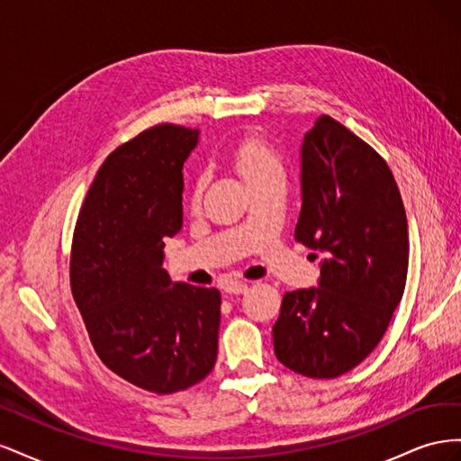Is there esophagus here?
<instances>
[{
	"label": "esophagus",
	"mask_w": 461,
	"mask_h": 461,
	"mask_svg": "<svg viewBox=\"0 0 461 461\" xmlns=\"http://www.w3.org/2000/svg\"><path fill=\"white\" fill-rule=\"evenodd\" d=\"M222 288H225L227 294H242V292L248 290V285L242 283V281H230V283H227Z\"/></svg>",
	"instance_id": "obj_1"
}]
</instances>
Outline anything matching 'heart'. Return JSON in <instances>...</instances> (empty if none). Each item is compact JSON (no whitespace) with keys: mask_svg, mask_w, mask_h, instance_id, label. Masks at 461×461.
<instances>
[{"mask_svg":"<svg viewBox=\"0 0 461 461\" xmlns=\"http://www.w3.org/2000/svg\"><path fill=\"white\" fill-rule=\"evenodd\" d=\"M232 165L242 175L246 185H252L256 180L283 175V163L276 149L267 142V138L259 134H248L240 138L230 151ZM202 192V178L194 185V198H198Z\"/></svg>","mask_w":461,"mask_h":461,"instance_id":"b5f03b06","label":"heart"}]
</instances>
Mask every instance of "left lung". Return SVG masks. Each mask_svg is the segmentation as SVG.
Listing matches in <instances>:
<instances>
[{"mask_svg":"<svg viewBox=\"0 0 461 461\" xmlns=\"http://www.w3.org/2000/svg\"><path fill=\"white\" fill-rule=\"evenodd\" d=\"M294 236L327 258L317 288L283 296L275 356L310 379H337L384 337L406 288L410 239L386 161L329 115L315 121L302 144Z\"/></svg>","mask_w":461,"mask_h":461,"instance_id":"8db88e82","label":"left lung"}]
</instances>
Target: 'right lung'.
Here are the masks:
<instances>
[{"label": "right lung", "instance_id": "1", "mask_svg": "<svg viewBox=\"0 0 461 461\" xmlns=\"http://www.w3.org/2000/svg\"><path fill=\"white\" fill-rule=\"evenodd\" d=\"M198 131L156 124L113 149L80 205L71 292L107 369L156 394L200 383L217 359V288L171 283L163 239L183 227V165Z\"/></svg>", "mask_w": 461, "mask_h": 461}]
</instances>
